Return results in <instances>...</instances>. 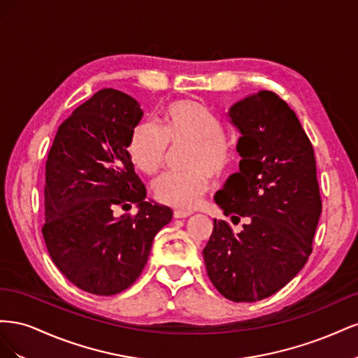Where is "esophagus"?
I'll return each mask as SVG.
<instances>
[{
	"mask_svg": "<svg viewBox=\"0 0 358 358\" xmlns=\"http://www.w3.org/2000/svg\"><path fill=\"white\" fill-rule=\"evenodd\" d=\"M189 215H191V212H188V210H175V213H173V216H175L176 220H180V218H188Z\"/></svg>",
	"mask_w": 358,
	"mask_h": 358,
	"instance_id": "34e87169",
	"label": "esophagus"
}]
</instances>
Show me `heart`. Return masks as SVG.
Masks as SVG:
<instances>
[{
    "label": "heart",
    "mask_w": 358,
    "mask_h": 358,
    "mask_svg": "<svg viewBox=\"0 0 358 358\" xmlns=\"http://www.w3.org/2000/svg\"><path fill=\"white\" fill-rule=\"evenodd\" d=\"M161 127L149 121L138 122L128 142L133 164L146 175H155L166 166L170 145L189 142L182 171H171L154 183L158 201L176 209H192L210 183V173L218 175L231 159V149L222 136L221 122L208 107L197 101L170 104Z\"/></svg>",
    "instance_id": "1"
}]
</instances>
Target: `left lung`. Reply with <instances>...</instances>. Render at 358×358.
Returning <instances> with one entry per match:
<instances>
[{"instance_id":"left-lung-1","label":"left lung","mask_w":358,"mask_h":358,"mask_svg":"<svg viewBox=\"0 0 358 358\" xmlns=\"http://www.w3.org/2000/svg\"><path fill=\"white\" fill-rule=\"evenodd\" d=\"M229 121L241 133L239 171L215 194L241 233L213 220L203 258L208 276L233 301L275 294L306 264L321 216L315 155L296 113L272 91L234 103Z\"/></svg>"}]
</instances>
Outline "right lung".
<instances>
[{
  "label": "right lung",
  "instance_id": "obj_1",
  "mask_svg": "<svg viewBox=\"0 0 358 358\" xmlns=\"http://www.w3.org/2000/svg\"><path fill=\"white\" fill-rule=\"evenodd\" d=\"M140 104L121 91L101 90L64 121L46 161L43 237L52 262L71 284L113 296L134 284L157 233L173 210L146 200L128 155ZM138 204L136 217H116Z\"/></svg>",
  "mask_w": 358,
  "mask_h": 358
}]
</instances>
